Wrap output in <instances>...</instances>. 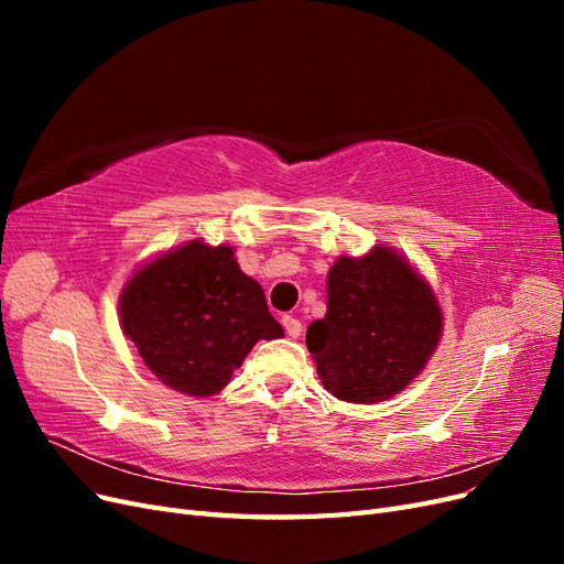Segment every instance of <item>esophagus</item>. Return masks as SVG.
I'll return each instance as SVG.
<instances>
[{"label": "esophagus", "mask_w": 564, "mask_h": 564, "mask_svg": "<svg viewBox=\"0 0 564 564\" xmlns=\"http://www.w3.org/2000/svg\"><path fill=\"white\" fill-rule=\"evenodd\" d=\"M282 327H284V332L292 336V338H296V336H301V319H296L294 315H284L282 317Z\"/></svg>", "instance_id": "obj_1"}]
</instances>
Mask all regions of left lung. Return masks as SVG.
<instances>
[{
    "label": "left lung",
    "mask_w": 564,
    "mask_h": 564,
    "mask_svg": "<svg viewBox=\"0 0 564 564\" xmlns=\"http://www.w3.org/2000/svg\"><path fill=\"white\" fill-rule=\"evenodd\" d=\"M327 315L305 332L334 398L373 404L412 383L437 348L442 311L414 268L386 247L340 259L327 278Z\"/></svg>",
    "instance_id": "8db88e82"
}]
</instances>
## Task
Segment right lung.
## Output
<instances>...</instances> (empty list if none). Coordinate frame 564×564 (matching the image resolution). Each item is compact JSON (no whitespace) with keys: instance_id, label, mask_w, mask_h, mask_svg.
I'll list each match as a JSON object with an SVG mask.
<instances>
[{"instance_id":"1","label":"right lung","mask_w":564,"mask_h":564,"mask_svg":"<svg viewBox=\"0 0 564 564\" xmlns=\"http://www.w3.org/2000/svg\"><path fill=\"white\" fill-rule=\"evenodd\" d=\"M119 317L145 367L193 398L224 388L256 340L284 336L232 249L199 240L135 272L119 296Z\"/></svg>"}]
</instances>
